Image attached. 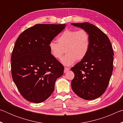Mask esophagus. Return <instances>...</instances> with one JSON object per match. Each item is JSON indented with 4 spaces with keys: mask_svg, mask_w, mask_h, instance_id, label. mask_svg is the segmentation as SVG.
<instances>
[{
    "mask_svg": "<svg viewBox=\"0 0 123 123\" xmlns=\"http://www.w3.org/2000/svg\"><path fill=\"white\" fill-rule=\"evenodd\" d=\"M70 70V68H67V67H64V73H67V72L69 71Z\"/></svg>",
    "mask_w": 123,
    "mask_h": 123,
    "instance_id": "obj_1",
    "label": "esophagus"
}]
</instances>
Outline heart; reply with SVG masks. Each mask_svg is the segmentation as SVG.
Here are the masks:
<instances>
[{"label":"heart","mask_w":123,"mask_h":123,"mask_svg":"<svg viewBox=\"0 0 123 123\" xmlns=\"http://www.w3.org/2000/svg\"><path fill=\"white\" fill-rule=\"evenodd\" d=\"M58 43L51 41L49 44L51 55L60 60L64 53L61 63L69 66L77 61H81L87 55L90 45L88 33L84 29L79 30H67L57 38Z\"/></svg>","instance_id":"heart-1"}]
</instances>
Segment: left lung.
<instances>
[{"mask_svg":"<svg viewBox=\"0 0 123 123\" xmlns=\"http://www.w3.org/2000/svg\"><path fill=\"white\" fill-rule=\"evenodd\" d=\"M71 24L87 31L90 38L87 55L71 68L74 73L72 88L82 99H97L105 92L113 71L114 53L111 42L106 35L94 25Z\"/></svg>","mask_w":123,"mask_h":123,"instance_id":"left-lung-1","label":"left lung"}]
</instances>
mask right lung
Listing matches in <instances>:
<instances>
[{
    "mask_svg": "<svg viewBox=\"0 0 123 123\" xmlns=\"http://www.w3.org/2000/svg\"><path fill=\"white\" fill-rule=\"evenodd\" d=\"M66 24H36L20 34L12 51V79L24 99L40 103L50 96L64 67L51 55L49 44Z\"/></svg>",
    "mask_w": 123,
    "mask_h": 123,
    "instance_id": "obj_1",
    "label": "right lung"
}]
</instances>
